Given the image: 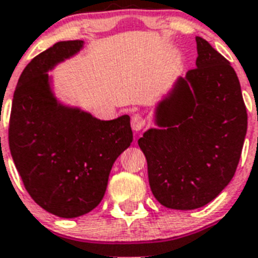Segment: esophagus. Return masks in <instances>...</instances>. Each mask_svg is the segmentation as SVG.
<instances>
[{
    "label": "esophagus",
    "instance_id": "34e87169",
    "mask_svg": "<svg viewBox=\"0 0 258 258\" xmlns=\"http://www.w3.org/2000/svg\"><path fill=\"white\" fill-rule=\"evenodd\" d=\"M146 125H147L146 119L142 118L140 115H135V116H133V119H131V127H133V130L136 131V133L142 131Z\"/></svg>",
    "mask_w": 258,
    "mask_h": 258
}]
</instances>
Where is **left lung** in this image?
I'll return each mask as SVG.
<instances>
[{"label":"left lung","mask_w":258,"mask_h":258,"mask_svg":"<svg viewBox=\"0 0 258 258\" xmlns=\"http://www.w3.org/2000/svg\"><path fill=\"white\" fill-rule=\"evenodd\" d=\"M196 68L173 82L138 140L155 199L167 208H202L234 176L248 115L237 74L202 37Z\"/></svg>","instance_id":"obj_1"}]
</instances>
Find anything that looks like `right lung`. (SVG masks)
<instances>
[{"mask_svg": "<svg viewBox=\"0 0 258 258\" xmlns=\"http://www.w3.org/2000/svg\"><path fill=\"white\" fill-rule=\"evenodd\" d=\"M83 41H60L22 71L12 104L9 147L31 199L47 212L74 219L102 202L111 168L130 147L128 115L100 120L62 103L47 73L83 49Z\"/></svg>", "mask_w": 258, "mask_h": 258, "instance_id": "add662e5", "label": "right lung"}]
</instances>
